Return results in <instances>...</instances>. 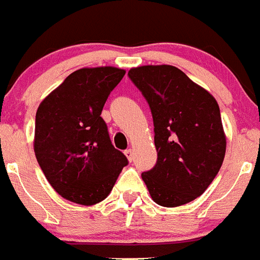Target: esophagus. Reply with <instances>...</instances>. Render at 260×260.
<instances>
[{"label": "esophagus", "mask_w": 260, "mask_h": 260, "mask_svg": "<svg viewBox=\"0 0 260 260\" xmlns=\"http://www.w3.org/2000/svg\"><path fill=\"white\" fill-rule=\"evenodd\" d=\"M124 154H125V157L128 158V161H132L133 159V150L132 149H127V150H125V152H124Z\"/></svg>", "instance_id": "1"}]
</instances>
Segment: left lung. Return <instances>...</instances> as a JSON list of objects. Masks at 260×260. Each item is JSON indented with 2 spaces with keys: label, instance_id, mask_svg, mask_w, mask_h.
Segmentation results:
<instances>
[{
  "label": "left lung",
  "instance_id": "left-lung-1",
  "mask_svg": "<svg viewBox=\"0 0 260 260\" xmlns=\"http://www.w3.org/2000/svg\"><path fill=\"white\" fill-rule=\"evenodd\" d=\"M153 116L157 162L141 174L162 207L195 200L220 171L226 139L216 99L171 65H144L128 72Z\"/></svg>",
  "mask_w": 260,
  "mask_h": 260
}]
</instances>
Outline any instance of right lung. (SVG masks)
Segmentation results:
<instances>
[{
    "mask_svg": "<svg viewBox=\"0 0 260 260\" xmlns=\"http://www.w3.org/2000/svg\"><path fill=\"white\" fill-rule=\"evenodd\" d=\"M124 74L114 67L78 69L36 111V159L49 184L69 202L92 205L105 200L128 165L101 116Z\"/></svg>",
    "mask_w": 260,
    "mask_h": 260,
    "instance_id": "right-lung-1",
    "label": "right lung"
}]
</instances>
